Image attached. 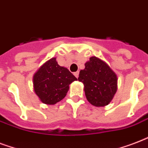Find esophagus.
<instances>
[{
    "label": "esophagus",
    "instance_id": "34e87169",
    "mask_svg": "<svg viewBox=\"0 0 148 148\" xmlns=\"http://www.w3.org/2000/svg\"><path fill=\"white\" fill-rule=\"evenodd\" d=\"M74 75L75 77H76L77 78V77H78V76H79V71H77V72H74Z\"/></svg>",
    "mask_w": 148,
    "mask_h": 148
}]
</instances>
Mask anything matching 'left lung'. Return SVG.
Listing matches in <instances>:
<instances>
[{
	"label": "left lung",
	"instance_id": "1",
	"mask_svg": "<svg viewBox=\"0 0 148 148\" xmlns=\"http://www.w3.org/2000/svg\"><path fill=\"white\" fill-rule=\"evenodd\" d=\"M84 65L78 81L84 84L87 100L95 107L108 105L117 92V74L105 61L95 56L90 58Z\"/></svg>",
	"mask_w": 148,
	"mask_h": 148
}]
</instances>
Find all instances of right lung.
<instances>
[{"instance_id":"add662e5","label":"right lung","mask_w":148,"mask_h":148,"mask_svg":"<svg viewBox=\"0 0 148 148\" xmlns=\"http://www.w3.org/2000/svg\"><path fill=\"white\" fill-rule=\"evenodd\" d=\"M77 80L67 68L58 64L56 58H52L34 74V90L42 103L53 105L64 98L69 85Z\"/></svg>"}]
</instances>
